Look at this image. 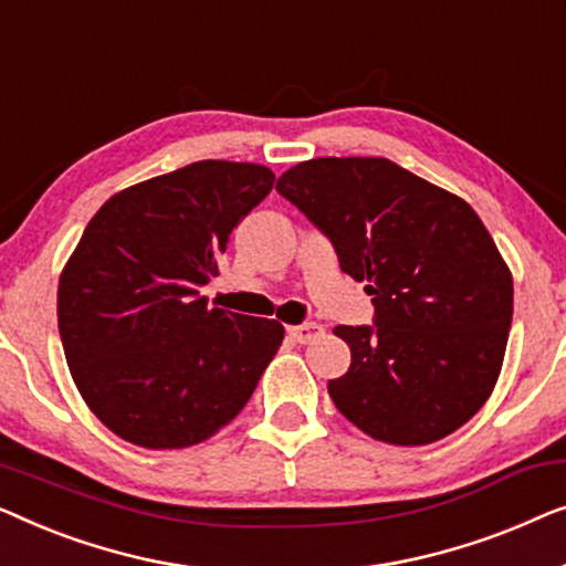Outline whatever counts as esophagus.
<instances>
[{"label": "esophagus", "instance_id": "34e87169", "mask_svg": "<svg viewBox=\"0 0 566 566\" xmlns=\"http://www.w3.org/2000/svg\"><path fill=\"white\" fill-rule=\"evenodd\" d=\"M290 333L292 340H297V344H310V340L321 338L323 328L317 323H302V325H292V328H286Z\"/></svg>", "mask_w": 566, "mask_h": 566}]
</instances>
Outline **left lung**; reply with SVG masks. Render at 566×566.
I'll return each instance as SVG.
<instances>
[{"mask_svg":"<svg viewBox=\"0 0 566 566\" xmlns=\"http://www.w3.org/2000/svg\"><path fill=\"white\" fill-rule=\"evenodd\" d=\"M366 282L371 325H338L352 348L331 400L371 439L423 446L467 423L503 366L513 276L480 214L389 158H313L276 181Z\"/></svg>","mask_w":566,"mask_h":566,"instance_id":"1","label":"left lung"}]
</instances>
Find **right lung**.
<instances>
[{
  "instance_id": "add662e5",
  "label": "right lung",
  "mask_w": 566,
  "mask_h": 566,
  "mask_svg": "<svg viewBox=\"0 0 566 566\" xmlns=\"http://www.w3.org/2000/svg\"><path fill=\"white\" fill-rule=\"evenodd\" d=\"M272 187L266 166L197 161L90 220L59 282V331L78 392L120 439L185 449L249 402L284 328L210 307L200 286Z\"/></svg>"
}]
</instances>
